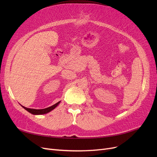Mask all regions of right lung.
I'll use <instances>...</instances> for the list:
<instances>
[{"instance_id": "right-lung-1", "label": "right lung", "mask_w": 157, "mask_h": 157, "mask_svg": "<svg viewBox=\"0 0 157 157\" xmlns=\"http://www.w3.org/2000/svg\"><path fill=\"white\" fill-rule=\"evenodd\" d=\"M60 103V101L58 102L57 103L54 104L51 107H47L45 109H29V108H27L22 106L23 108H24L25 110H27L28 112H29L31 114H33V115H42V114H46V113H48L50 111H51L52 110H53L54 109H55L57 106L58 105V104Z\"/></svg>"}]
</instances>
